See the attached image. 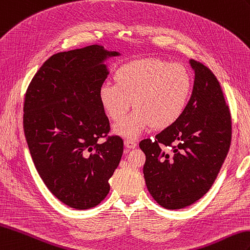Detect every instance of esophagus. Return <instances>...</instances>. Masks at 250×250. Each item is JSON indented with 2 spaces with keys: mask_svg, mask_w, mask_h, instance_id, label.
<instances>
[{
  "mask_svg": "<svg viewBox=\"0 0 250 250\" xmlns=\"http://www.w3.org/2000/svg\"><path fill=\"white\" fill-rule=\"evenodd\" d=\"M125 146L129 149H133L137 146V143L135 141H133V139L126 138V139H125Z\"/></svg>",
  "mask_w": 250,
  "mask_h": 250,
  "instance_id": "esophagus-1",
  "label": "esophagus"
}]
</instances>
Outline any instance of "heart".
<instances>
[{"label":"heart","mask_w":250,"mask_h":250,"mask_svg":"<svg viewBox=\"0 0 250 250\" xmlns=\"http://www.w3.org/2000/svg\"><path fill=\"white\" fill-rule=\"evenodd\" d=\"M114 80L116 84L100 87L99 100L115 123L122 120L133 101L135 112L114 127L116 134L129 138L137 137L152 125L166 129L176 124L187 109L193 90V78L187 67L153 57L120 66Z\"/></svg>","instance_id":"heart-1"}]
</instances>
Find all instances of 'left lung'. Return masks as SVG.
Instances as JSON below:
<instances>
[{"label": "left lung", "mask_w": 250, "mask_h": 250, "mask_svg": "<svg viewBox=\"0 0 250 250\" xmlns=\"http://www.w3.org/2000/svg\"><path fill=\"white\" fill-rule=\"evenodd\" d=\"M193 92L176 124L139 143L144 177L153 199L168 210L193 205L211 188L231 144V115L222 87L204 63L189 61Z\"/></svg>", "instance_id": "obj_1"}]
</instances>
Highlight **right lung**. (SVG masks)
Instances as JSON below:
<instances>
[{"mask_svg":"<svg viewBox=\"0 0 250 250\" xmlns=\"http://www.w3.org/2000/svg\"><path fill=\"white\" fill-rule=\"evenodd\" d=\"M119 55L99 44L52 55L25 94L23 129L35 167L51 193L77 210L105 198L123 156L121 137L98 142L109 132L99 100L104 62Z\"/></svg>","mask_w":250,"mask_h":250,"instance_id":"add662e5","label":"right lung"}]
</instances>
